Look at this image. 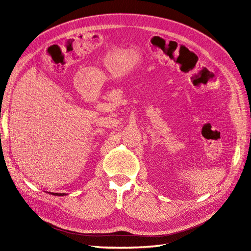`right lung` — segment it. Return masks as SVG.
I'll return each instance as SVG.
<instances>
[{
    "label": "right lung",
    "instance_id": "right-lung-1",
    "mask_svg": "<svg viewBox=\"0 0 251 251\" xmlns=\"http://www.w3.org/2000/svg\"><path fill=\"white\" fill-rule=\"evenodd\" d=\"M51 194L54 196H66V194H58V193H51Z\"/></svg>",
    "mask_w": 251,
    "mask_h": 251
}]
</instances>
